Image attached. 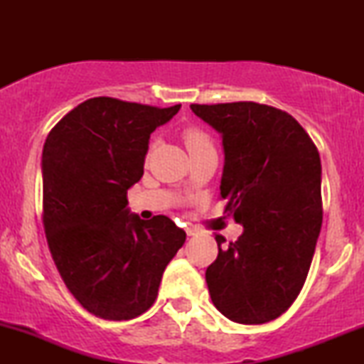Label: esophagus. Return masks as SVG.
I'll return each mask as SVG.
<instances>
[{
  "instance_id": "esophagus-1",
  "label": "esophagus",
  "mask_w": 364,
  "mask_h": 364,
  "mask_svg": "<svg viewBox=\"0 0 364 364\" xmlns=\"http://www.w3.org/2000/svg\"><path fill=\"white\" fill-rule=\"evenodd\" d=\"M186 232H187L188 237H193V235H197V233H198V230H197L196 227H187Z\"/></svg>"
}]
</instances>
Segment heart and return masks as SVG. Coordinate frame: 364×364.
Masks as SVG:
<instances>
[{
    "mask_svg": "<svg viewBox=\"0 0 364 364\" xmlns=\"http://www.w3.org/2000/svg\"><path fill=\"white\" fill-rule=\"evenodd\" d=\"M182 137H183V142H186V146L188 149V152L196 151V149H200V147L212 146L208 134L203 132L202 129H198V127H187L186 131H183ZM151 149H152V146H151Z\"/></svg>",
    "mask_w": 364,
    "mask_h": 364,
    "instance_id": "heart-1",
    "label": "heart"
}]
</instances>
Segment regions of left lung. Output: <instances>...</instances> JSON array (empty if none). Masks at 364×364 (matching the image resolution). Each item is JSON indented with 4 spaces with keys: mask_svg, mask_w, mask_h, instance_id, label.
<instances>
[{
    "mask_svg": "<svg viewBox=\"0 0 364 364\" xmlns=\"http://www.w3.org/2000/svg\"><path fill=\"white\" fill-rule=\"evenodd\" d=\"M222 134L220 197L242 223L237 242L215 235L205 280L213 305L243 325H262L296 300L321 230V161L305 129L282 109L258 104H192Z\"/></svg>",
    "mask_w": 364,
    "mask_h": 364,
    "instance_id": "1",
    "label": "left lung"
}]
</instances>
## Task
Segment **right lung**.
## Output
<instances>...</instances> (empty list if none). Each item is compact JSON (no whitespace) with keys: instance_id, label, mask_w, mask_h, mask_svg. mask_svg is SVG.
<instances>
[{"instance_id":"1","label":"right lung","mask_w":364,"mask_h":364,"mask_svg":"<svg viewBox=\"0 0 364 364\" xmlns=\"http://www.w3.org/2000/svg\"><path fill=\"white\" fill-rule=\"evenodd\" d=\"M181 109L92 97L68 112L43 147V225L73 296L104 320H132L156 301L186 242L166 215L141 220L127 191L141 181L151 134Z\"/></svg>"}]
</instances>
